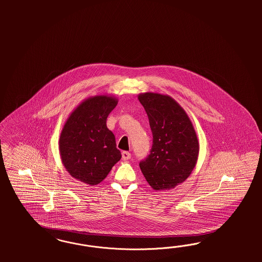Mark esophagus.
I'll list each match as a JSON object with an SVG mask.
<instances>
[{"mask_svg": "<svg viewBox=\"0 0 262 262\" xmlns=\"http://www.w3.org/2000/svg\"><path fill=\"white\" fill-rule=\"evenodd\" d=\"M122 159L124 160L130 159V154L128 151H122Z\"/></svg>", "mask_w": 262, "mask_h": 262, "instance_id": "1", "label": "esophagus"}]
</instances>
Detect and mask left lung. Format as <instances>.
<instances>
[{
	"label": "left lung",
	"instance_id": "left-lung-1",
	"mask_svg": "<svg viewBox=\"0 0 262 262\" xmlns=\"http://www.w3.org/2000/svg\"><path fill=\"white\" fill-rule=\"evenodd\" d=\"M138 100L147 112L152 134L151 154L139 166L154 190H170L185 182L197 164L200 145L196 130L172 97L145 92Z\"/></svg>",
	"mask_w": 262,
	"mask_h": 262
}]
</instances>
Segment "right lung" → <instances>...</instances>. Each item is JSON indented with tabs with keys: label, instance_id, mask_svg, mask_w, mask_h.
<instances>
[{
	"label": "right lung",
	"instance_id": "1",
	"mask_svg": "<svg viewBox=\"0 0 262 262\" xmlns=\"http://www.w3.org/2000/svg\"><path fill=\"white\" fill-rule=\"evenodd\" d=\"M117 103L114 96H90L64 123L58 140L61 162L71 177L81 183L99 184L121 159L115 136L106 127V118Z\"/></svg>",
	"mask_w": 262,
	"mask_h": 262
}]
</instances>
